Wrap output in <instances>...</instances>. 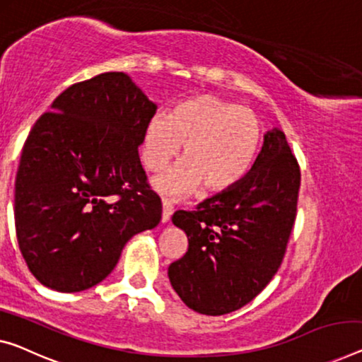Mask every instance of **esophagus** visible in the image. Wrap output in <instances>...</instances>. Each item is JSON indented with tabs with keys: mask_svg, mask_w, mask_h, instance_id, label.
I'll return each mask as SVG.
<instances>
[{
	"mask_svg": "<svg viewBox=\"0 0 362 362\" xmlns=\"http://www.w3.org/2000/svg\"><path fill=\"white\" fill-rule=\"evenodd\" d=\"M172 214V203L167 202V199H163V223H167L170 219Z\"/></svg>",
	"mask_w": 362,
	"mask_h": 362,
	"instance_id": "1",
	"label": "esophagus"
}]
</instances>
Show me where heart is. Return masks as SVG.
Returning <instances> with one entry per match:
<instances>
[{"label":"heart","instance_id":"heart-1","mask_svg":"<svg viewBox=\"0 0 362 362\" xmlns=\"http://www.w3.org/2000/svg\"><path fill=\"white\" fill-rule=\"evenodd\" d=\"M262 139L255 112L213 94L182 100L170 115H154L143 134L141 159L159 172L179 154L174 169L154 180L163 195L180 197L198 190L226 192L250 170Z\"/></svg>","mask_w":362,"mask_h":362}]
</instances>
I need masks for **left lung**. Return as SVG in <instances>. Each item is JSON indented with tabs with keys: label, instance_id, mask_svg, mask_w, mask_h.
Listing matches in <instances>:
<instances>
[{
	"label": "left lung",
	"instance_id": "obj_1",
	"mask_svg": "<svg viewBox=\"0 0 362 362\" xmlns=\"http://www.w3.org/2000/svg\"><path fill=\"white\" fill-rule=\"evenodd\" d=\"M300 170L284 133L273 128L252 169L235 187L179 209L172 223L188 250L170 263L179 298L204 315L234 312L260 294L281 265L293 230Z\"/></svg>",
	"mask_w": 362,
	"mask_h": 362
}]
</instances>
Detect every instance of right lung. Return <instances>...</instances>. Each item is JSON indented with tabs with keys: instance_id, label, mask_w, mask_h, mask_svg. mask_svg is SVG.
Wrapping results in <instances>:
<instances>
[{
	"instance_id": "add662e5",
	"label": "right lung",
	"mask_w": 362,
	"mask_h": 362,
	"mask_svg": "<svg viewBox=\"0 0 362 362\" xmlns=\"http://www.w3.org/2000/svg\"><path fill=\"white\" fill-rule=\"evenodd\" d=\"M156 110L128 74L113 71L69 86L35 122L16 175L14 223L43 286L93 288L134 234L159 224L163 204L138 154Z\"/></svg>"
}]
</instances>
